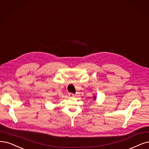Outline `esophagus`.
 Wrapping results in <instances>:
<instances>
[{
  "label": "esophagus",
  "mask_w": 149,
  "mask_h": 149,
  "mask_svg": "<svg viewBox=\"0 0 149 149\" xmlns=\"http://www.w3.org/2000/svg\"><path fill=\"white\" fill-rule=\"evenodd\" d=\"M74 96H75V95L74 94V93H69V97H74Z\"/></svg>",
  "instance_id": "34e87169"
}]
</instances>
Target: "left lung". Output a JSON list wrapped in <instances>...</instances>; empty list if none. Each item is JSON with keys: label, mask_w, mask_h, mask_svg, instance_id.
Listing matches in <instances>:
<instances>
[{"label": "left lung", "mask_w": 149, "mask_h": 149, "mask_svg": "<svg viewBox=\"0 0 149 149\" xmlns=\"http://www.w3.org/2000/svg\"><path fill=\"white\" fill-rule=\"evenodd\" d=\"M94 98H95V96H94Z\"/></svg>", "instance_id": "left-lung-1"}]
</instances>
